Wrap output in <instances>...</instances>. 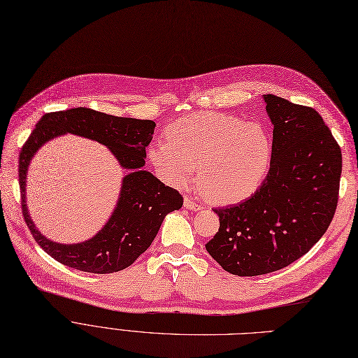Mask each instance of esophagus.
Masks as SVG:
<instances>
[{"instance_id": "obj_1", "label": "esophagus", "mask_w": 358, "mask_h": 358, "mask_svg": "<svg viewBox=\"0 0 358 358\" xmlns=\"http://www.w3.org/2000/svg\"><path fill=\"white\" fill-rule=\"evenodd\" d=\"M183 207H185L186 210H191V211H199V210L202 208L198 202L192 201V199L188 198V196H186L185 201H183Z\"/></svg>"}]
</instances>
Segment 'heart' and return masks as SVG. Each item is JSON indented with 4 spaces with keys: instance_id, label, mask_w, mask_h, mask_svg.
Masks as SVG:
<instances>
[{
    "instance_id": "obj_1",
    "label": "heart",
    "mask_w": 358,
    "mask_h": 358,
    "mask_svg": "<svg viewBox=\"0 0 358 358\" xmlns=\"http://www.w3.org/2000/svg\"><path fill=\"white\" fill-rule=\"evenodd\" d=\"M164 137L166 141H155L147 150L160 179L185 188L198 166L201 189L217 203L248 198L268 173L272 141L261 122L199 112L169 125Z\"/></svg>"
}]
</instances>
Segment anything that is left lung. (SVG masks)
<instances>
[{
  "label": "left lung",
  "instance_id": "8db88e82",
  "mask_svg": "<svg viewBox=\"0 0 358 358\" xmlns=\"http://www.w3.org/2000/svg\"><path fill=\"white\" fill-rule=\"evenodd\" d=\"M262 97L274 125L268 175L250 198L214 208L220 229L206 245L239 277L285 268L319 242L336 210L343 170L341 148L315 109Z\"/></svg>",
  "mask_w": 358,
  "mask_h": 358
}]
</instances>
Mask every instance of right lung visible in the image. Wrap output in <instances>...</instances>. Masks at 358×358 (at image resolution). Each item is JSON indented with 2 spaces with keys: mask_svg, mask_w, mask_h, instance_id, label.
<instances>
[{
  "mask_svg": "<svg viewBox=\"0 0 358 358\" xmlns=\"http://www.w3.org/2000/svg\"><path fill=\"white\" fill-rule=\"evenodd\" d=\"M156 122L121 117L76 108L46 113L20 152L19 183L22 210L38 245L55 261L92 274H112L132 265L144 253L164 217L183 203L182 195L144 170L145 147L152 140ZM64 133H74L106 145L127 170L115 210L107 224L89 241L57 244L45 238L29 218L25 203V179L29 160L45 143Z\"/></svg>",
  "mask_w": 358,
  "mask_h": 358,
  "instance_id": "right-lung-1",
  "label": "right lung"
}]
</instances>
